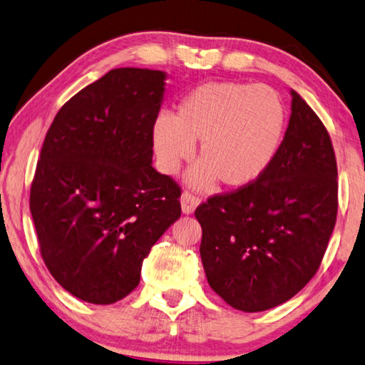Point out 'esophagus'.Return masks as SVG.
I'll use <instances>...</instances> for the list:
<instances>
[{
    "label": "esophagus",
    "instance_id": "1",
    "mask_svg": "<svg viewBox=\"0 0 365 365\" xmlns=\"http://www.w3.org/2000/svg\"><path fill=\"white\" fill-rule=\"evenodd\" d=\"M200 204V199L195 194L189 192V190H184L181 195V208L184 213H192L195 210V207Z\"/></svg>",
    "mask_w": 365,
    "mask_h": 365
}]
</instances>
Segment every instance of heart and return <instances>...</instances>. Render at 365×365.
<instances>
[{
  "label": "heart",
  "mask_w": 365,
  "mask_h": 365,
  "mask_svg": "<svg viewBox=\"0 0 365 365\" xmlns=\"http://www.w3.org/2000/svg\"><path fill=\"white\" fill-rule=\"evenodd\" d=\"M284 106L272 88L237 82H208L178 106L176 118L160 115L152 143L160 170L175 175L200 140V166L190 182L225 187L254 182L270 165L284 130Z\"/></svg>",
  "instance_id": "heart-1"
}]
</instances>
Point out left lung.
I'll return each instance as SVG.
<instances>
[{"instance_id":"obj_1","label":"left lung","mask_w":365,"mask_h":365,"mask_svg":"<svg viewBox=\"0 0 365 365\" xmlns=\"http://www.w3.org/2000/svg\"><path fill=\"white\" fill-rule=\"evenodd\" d=\"M284 139L254 182L195 208L210 288L242 312L289 301L324 259L338 213V168L324 123L294 91Z\"/></svg>"}]
</instances>
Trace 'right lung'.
Wrapping results in <instances>:
<instances>
[{"mask_svg":"<svg viewBox=\"0 0 365 365\" xmlns=\"http://www.w3.org/2000/svg\"><path fill=\"white\" fill-rule=\"evenodd\" d=\"M166 74L119 68L53 119L31 187L40 254L79 299L113 304L140 282L142 260L181 217V187L152 166Z\"/></svg>","mask_w":365,"mask_h":365,"instance_id":"1","label":"right lung"}]
</instances>
